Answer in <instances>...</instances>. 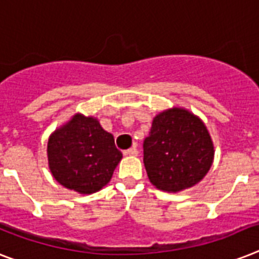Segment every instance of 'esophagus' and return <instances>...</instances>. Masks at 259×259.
I'll use <instances>...</instances> for the list:
<instances>
[{
  "label": "esophagus",
  "mask_w": 259,
  "mask_h": 259,
  "mask_svg": "<svg viewBox=\"0 0 259 259\" xmlns=\"http://www.w3.org/2000/svg\"><path fill=\"white\" fill-rule=\"evenodd\" d=\"M123 154L127 155V157H136V155L138 154V150H137L136 148H130L127 149V150L123 151Z\"/></svg>",
  "instance_id": "1"
}]
</instances>
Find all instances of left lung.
Listing matches in <instances>:
<instances>
[{"label": "left lung", "instance_id": "obj_1", "mask_svg": "<svg viewBox=\"0 0 259 259\" xmlns=\"http://www.w3.org/2000/svg\"><path fill=\"white\" fill-rule=\"evenodd\" d=\"M214 145L198 115L185 108L161 111L144 141L149 181L167 193H178L202 181L213 165Z\"/></svg>", "mask_w": 259, "mask_h": 259}]
</instances>
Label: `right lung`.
I'll return each mask as SVG.
<instances>
[{
  "instance_id": "obj_1",
  "label": "right lung",
  "mask_w": 259,
  "mask_h": 259,
  "mask_svg": "<svg viewBox=\"0 0 259 259\" xmlns=\"http://www.w3.org/2000/svg\"><path fill=\"white\" fill-rule=\"evenodd\" d=\"M121 159L114 137L92 115L77 113L48 141L50 173L58 184L79 194H93L106 186Z\"/></svg>"
}]
</instances>
